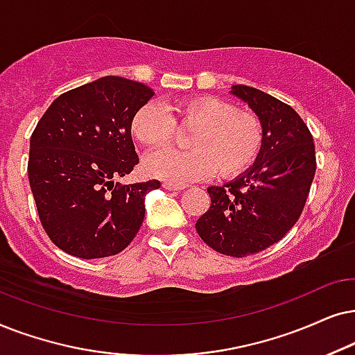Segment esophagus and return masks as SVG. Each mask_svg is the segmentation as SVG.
Masks as SVG:
<instances>
[{"label":"esophagus","mask_w":355,"mask_h":355,"mask_svg":"<svg viewBox=\"0 0 355 355\" xmlns=\"http://www.w3.org/2000/svg\"><path fill=\"white\" fill-rule=\"evenodd\" d=\"M164 188L165 190H170V191H182L185 190V185H175V183H170V182H165L164 183Z\"/></svg>","instance_id":"obj_1"}]
</instances>
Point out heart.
I'll return each instance as SVG.
<instances>
[{
    "instance_id": "1",
    "label": "heart",
    "mask_w": 355,
    "mask_h": 355,
    "mask_svg": "<svg viewBox=\"0 0 355 355\" xmlns=\"http://www.w3.org/2000/svg\"><path fill=\"white\" fill-rule=\"evenodd\" d=\"M168 110L173 117L159 102H148L131 118V135L148 149L172 143L175 123L196 128L188 138L193 149H164L144 160V170L150 177L182 185L217 172L220 178L230 180L247 172L263 148L261 120L224 98L193 96L175 102Z\"/></svg>"
}]
</instances>
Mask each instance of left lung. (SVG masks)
Segmentation results:
<instances>
[{
  "instance_id": "1",
  "label": "left lung",
  "mask_w": 355,
  "mask_h": 355,
  "mask_svg": "<svg viewBox=\"0 0 355 355\" xmlns=\"http://www.w3.org/2000/svg\"><path fill=\"white\" fill-rule=\"evenodd\" d=\"M263 123L264 141L253 167L222 187H209L211 206L196 222L202 242L243 258L277 243L304 211L316 170L315 144L299 113L279 98L232 86Z\"/></svg>"
}]
</instances>
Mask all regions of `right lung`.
Listing matches in <instances>:
<instances>
[{"label":"right lung","instance_id":"obj_1","mask_svg":"<svg viewBox=\"0 0 355 355\" xmlns=\"http://www.w3.org/2000/svg\"><path fill=\"white\" fill-rule=\"evenodd\" d=\"M154 91L105 76L55 98L31 136L27 172L51 242L73 257L105 258L125 250L144 220L146 193L159 180L120 185L139 162L131 118Z\"/></svg>","mask_w":355,"mask_h":355}]
</instances>
